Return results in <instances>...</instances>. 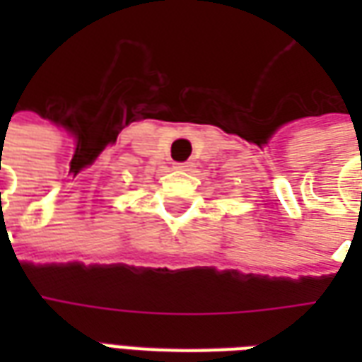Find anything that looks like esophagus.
Listing matches in <instances>:
<instances>
[{"instance_id": "esophagus-1", "label": "esophagus", "mask_w": 362, "mask_h": 362, "mask_svg": "<svg viewBox=\"0 0 362 362\" xmlns=\"http://www.w3.org/2000/svg\"><path fill=\"white\" fill-rule=\"evenodd\" d=\"M189 166H192V163H176L174 168H176V170H188Z\"/></svg>"}]
</instances>
